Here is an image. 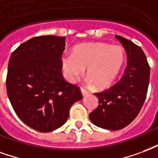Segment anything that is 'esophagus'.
Wrapping results in <instances>:
<instances>
[{
	"mask_svg": "<svg viewBox=\"0 0 158 158\" xmlns=\"http://www.w3.org/2000/svg\"><path fill=\"white\" fill-rule=\"evenodd\" d=\"M81 94H82L83 96H86L87 93H88V91L86 90V89H84V88H81Z\"/></svg>",
	"mask_w": 158,
	"mask_h": 158,
	"instance_id": "obj_1",
	"label": "esophagus"
}]
</instances>
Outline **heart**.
<instances>
[{
  "label": "heart",
  "mask_w": 158,
  "mask_h": 158,
  "mask_svg": "<svg viewBox=\"0 0 158 158\" xmlns=\"http://www.w3.org/2000/svg\"><path fill=\"white\" fill-rule=\"evenodd\" d=\"M125 60V49L121 46L101 42L76 46L72 55L65 54L60 59L62 71L69 81H75L87 68V82L99 89L109 87L115 81Z\"/></svg>",
  "instance_id": "b5f03b06"
}]
</instances>
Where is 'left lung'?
Returning <instances> with one entry per match:
<instances>
[{
	"instance_id": "left-lung-1",
	"label": "left lung",
	"mask_w": 158,
	"mask_h": 158,
	"mask_svg": "<svg viewBox=\"0 0 158 158\" xmlns=\"http://www.w3.org/2000/svg\"><path fill=\"white\" fill-rule=\"evenodd\" d=\"M127 54V65L121 79L98 93V106L89 114V118L98 127L117 131L127 126L140 113L147 98L150 66L140 46L115 35Z\"/></svg>"
}]
</instances>
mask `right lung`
I'll return each mask as SVG.
<instances>
[{"mask_svg":"<svg viewBox=\"0 0 158 158\" xmlns=\"http://www.w3.org/2000/svg\"><path fill=\"white\" fill-rule=\"evenodd\" d=\"M65 38H32L11 53L6 92L15 113L24 124L50 132L67 121L71 105L82 99L79 87L67 82L61 71Z\"/></svg>","mask_w":158,"mask_h":158,"instance_id":"1","label":"right lung"}]
</instances>
